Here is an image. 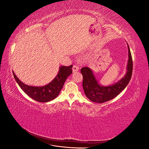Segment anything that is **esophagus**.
I'll return each mask as SVG.
<instances>
[{"instance_id": "34e87169", "label": "esophagus", "mask_w": 149, "mask_h": 149, "mask_svg": "<svg viewBox=\"0 0 149 149\" xmlns=\"http://www.w3.org/2000/svg\"><path fill=\"white\" fill-rule=\"evenodd\" d=\"M79 70V67L77 65H73V72H76V71H78Z\"/></svg>"}]
</instances>
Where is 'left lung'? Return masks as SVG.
<instances>
[{
  "label": "left lung",
  "mask_w": 149,
  "mask_h": 149,
  "mask_svg": "<svg viewBox=\"0 0 149 149\" xmlns=\"http://www.w3.org/2000/svg\"><path fill=\"white\" fill-rule=\"evenodd\" d=\"M128 50L129 60L127 66V73L119 81L112 85L108 86H101L96 80L93 71L89 68H82L81 73L83 77V87L86 96L89 100L97 103H102L111 100L118 96L127 86L132 77L133 69L132 58L129 45Z\"/></svg>",
  "instance_id": "obj_1"
}]
</instances>
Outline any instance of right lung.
I'll return each instance as SVG.
<instances>
[{"instance_id":"1","label":"right lung","mask_w":149,"mask_h":149,"mask_svg":"<svg viewBox=\"0 0 149 149\" xmlns=\"http://www.w3.org/2000/svg\"><path fill=\"white\" fill-rule=\"evenodd\" d=\"M72 65L60 66L56 77L52 81L44 86L37 87L26 85L17 77L13 71V74L19 86L29 97L40 102H46L54 100L58 96L66 78L72 73Z\"/></svg>"}]
</instances>
